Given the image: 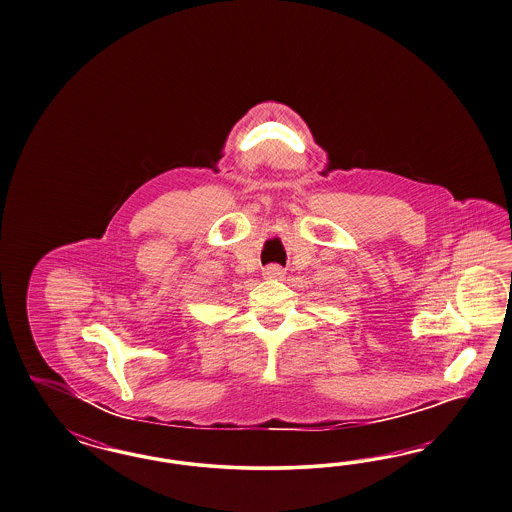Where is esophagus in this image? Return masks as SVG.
Here are the masks:
<instances>
[{
	"instance_id": "34e87169",
	"label": "esophagus",
	"mask_w": 512,
	"mask_h": 512,
	"mask_svg": "<svg viewBox=\"0 0 512 512\" xmlns=\"http://www.w3.org/2000/svg\"><path fill=\"white\" fill-rule=\"evenodd\" d=\"M264 278L270 279H278L283 276V268L278 266V264H270V266H266L263 270Z\"/></svg>"
}]
</instances>
